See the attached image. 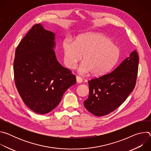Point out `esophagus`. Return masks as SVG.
Masks as SVG:
<instances>
[{
    "label": "esophagus",
    "instance_id": "1",
    "mask_svg": "<svg viewBox=\"0 0 151 151\" xmlns=\"http://www.w3.org/2000/svg\"><path fill=\"white\" fill-rule=\"evenodd\" d=\"M76 82H77V83H81L82 82V79L81 78V77H79V76H76Z\"/></svg>",
    "mask_w": 151,
    "mask_h": 151
}]
</instances>
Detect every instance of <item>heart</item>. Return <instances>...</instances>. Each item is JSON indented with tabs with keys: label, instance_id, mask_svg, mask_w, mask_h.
I'll use <instances>...</instances> for the list:
<instances>
[{
	"label": "heart",
	"instance_id": "1",
	"mask_svg": "<svg viewBox=\"0 0 151 151\" xmlns=\"http://www.w3.org/2000/svg\"><path fill=\"white\" fill-rule=\"evenodd\" d=\"M64 61L70 69H75L83 55L78 68L81 75L91 72L101 75L109 71L118 62L119 48L112 40L100 33H86L77 37L76 41L67 39L63 43Z\"/></svg>",
	"mask_w": 151,
	"mask_h": 151
}]
</instances>
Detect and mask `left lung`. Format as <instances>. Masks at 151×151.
<instances>
[{
    "mask_svg": "<svg viewBox=\"0 0 151 151\" xmlns=\"http://www.w3.org/2000/svg\"><path fill=\"white\" fill-rule=\"evenodd\" d=\"M139 55L134 50L114 71L89 81L90 94L84 106L90 113L101 116L116 109L134 90Z\"/></svg>",
    "mask_w": 151,
    "mask_h": 151,
    "instance_id": "8db88e82",
    "label": "left lung"
}]
</instances>
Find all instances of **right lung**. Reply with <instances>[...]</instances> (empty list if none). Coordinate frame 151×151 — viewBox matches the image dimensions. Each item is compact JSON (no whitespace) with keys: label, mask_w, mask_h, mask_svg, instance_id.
Returning a JSON list of instances; mask_svg holds the SVG:
<instances>
[{"label":"right lung","mask_w":151,"mask_h":151,"mask_svg":"<svg viewBox=\"0 0 151 151\" xmlns=\"http://www.w3.org/2000/svg\"><path fill=\"white\" fill-rule=\"evenodd\" d=\"M55 34L34 25L18 45L14 61L15 83L24 103L45 114L58 106L63 94L76 83V76L57 61Z\"/></svg>","instance_id":"add662e5"}]
</instances>
